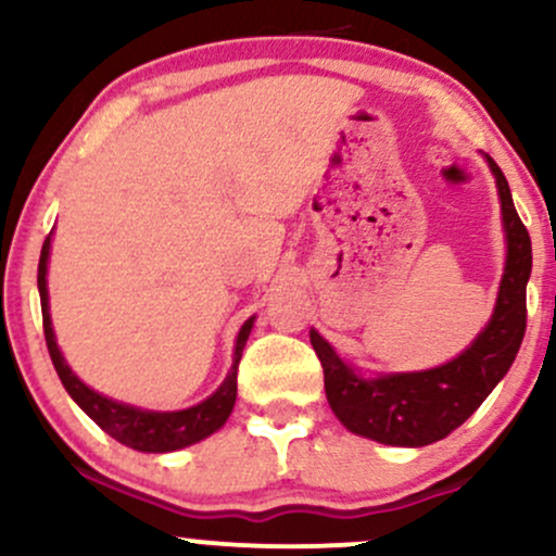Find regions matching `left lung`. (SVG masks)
<instances>
[{
    "label": "left lung",
    "instance_id": "left-lung-1",
    "mask_svg": "<svg viewBox=\"0 0 556 556\" xmlns=\"http://www.w3.org/2000/svg\"><path fill=\"white\" fill-rule=\"evenodd\" d=\"M486 162L500 188L507 261L494 314L465 353L429 371L363 379L316 329H311V344L321 361L331 410L358 437L392 446L439 442L473 416L518 355L526 334V285L533 266L531 235L515 212L507 177L494 159L486 156Z\"/></svg>",
    "mask_w": 556,
    "mask_h": 556
}]
</instances>
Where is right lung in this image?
<instances>
[{
    "instance_id": "right-lung-1",
    "label": "right lung",
    "mask_w": 556,
    "mask_h": 556,
    "mask_svg": "<svg viewBox=\"0 0 556 556\" xmlns=\"http://www.w3.org/2000/svg\"><path fill=\"white\" fill-rule=\"evenodd\" d=\"M49 248H52V235L43 240L41 258H38V292H41V314H43V337H47L49 355L60 374L62 384H65L67 394L86 410L88 418H93L112 439L119 444L132 446L138 452H175L182 446H190L201 439L212 437L225 426L235 407V397H238V363L242 358V348H245L248 334L253 329V318L242 324L238 342H235V358L232 368H229L227 379L216 389L208 400L198 402V405L188 407V410L175 413H156V410H140V407L125 405V402L110 400L104 394L93 392L83 381L70 371L67 361L62 358L60 348H56L52 316H49V292H47V261Z\"/></svg>"
}]
</instances>
